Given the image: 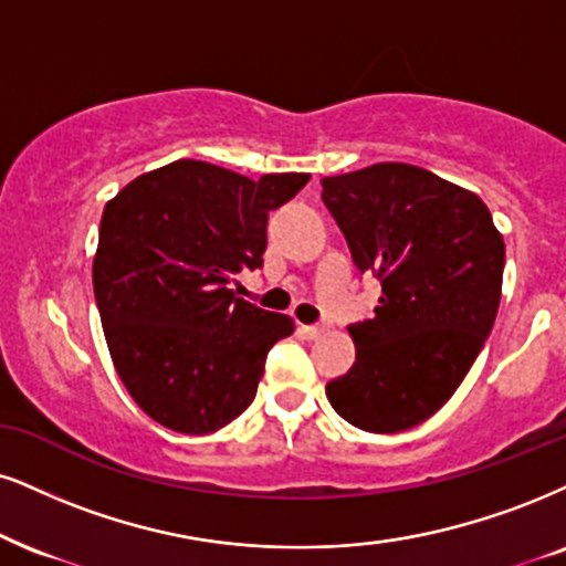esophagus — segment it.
Masks as SVG:
<instances>
[{
  "label": "esophagus",
  "mask_w": 566,
  "mask_h": 566,
  "mask_svg": "<svg viewBox=\"0 0 566 566\" xmlns=\"http://www.w3.org/2000/svg\"><path fill=\"white\" fill-rule=\"evenodd\" d=\"M298 333H302L304 338L315 340V338L323 336V327H319V325H298Z\"/></svg>",
  "instance_id": "1"
}]
</instances>
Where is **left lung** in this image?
<instances>
[{"instance_id":"8db88e82","label":"left lung","mask_w":566,"mask_h":566,"mask_svg":"<svg viewBox=\"0 0 566 566\" xmlns=\"http://www.w3.org/2000/svg\"><path fill=\"white\" fill-rule=\"evenodd\" d=\"M323 201L382 285L327 401L359 430H409L451 399L496 323L504 235L478 193L407 163L323 178Z\"/></svg>"}]
</instances>
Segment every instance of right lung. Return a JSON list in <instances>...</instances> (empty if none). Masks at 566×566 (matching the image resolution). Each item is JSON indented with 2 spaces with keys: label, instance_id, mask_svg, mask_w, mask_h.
I'll return each mask as SVG.
<instances>
[{
  "label": "right lung",
  "instance_id": "obj_1",
  "mask_svg": "<svg viewBox=\"0 0 566 566\" xmlns=\"http://www.w3.org/2000/svg\"><path fill=\"white\" fill-rule=\"evenodd\" d=\"M306 172L251 180L176 159L107 201L94 254V296L123 386L151 420L207 436L243 415L264 357L294 319L230 289L262 268L268 212L302 191Z\"/></svg>",
  "mask_w": 566,
  "mask_h": 566
}]
</instances>
